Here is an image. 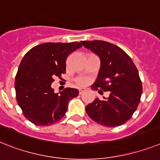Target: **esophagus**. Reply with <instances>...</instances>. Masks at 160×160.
<instances>
[{
    "mask_svg": "<svg viewBox=\"0 0 160 160\" xmlns=\"http://www.w3.org/2000/svg\"><path fill=\"white\" fill-rule=\"evenodd\" d=\"M85 91H86L85 88H80V89H79V94L81 95V94H82L83 92H85Z\"/></svg>",
    "mask_w": 160,
    "mask_h": 160,
    "instance_id": "34e87169",
    "label": "esophagus"
}]
</instances>
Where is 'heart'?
<instances>
[{
    "label": "heart",
    "mask_w": 160,
    "mask_h": 160,
    "mask_svg": "<svg viewBox=\"0 0 160 160\" xmlns=\"http://www.w3.org/2000/svg\"><path fill=\"white\" fill-rule=\"evenodd\" d=\"M76 82H77V83L79 84V85H86V84H87V82H88V79H87V78L80 77L78 78H77Z\"/></svg>",
    "instance_id": "1"
}]
</instances>
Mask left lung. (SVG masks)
Returning <instances> with one entry per match:
<instances>
[{
	"label": "left lung",
	"mask_w": 160,
	"mask_h": 160,
	"mask_svg": "<svg viewBox=\"0 0 160 160\" xmlns=\"http://www.w3.org/2000/svg\"><path fill=\"white\" fill-rule=\"evenodd\" d=\"M81 43L100 60L98 77L91 88L110 92L103 100L96 98L87 104L86 112L94 121L104 126L125 124L137 110L142 91L134 63L121 48L111 43L102 40Z\"/></svg>",
	"instance_id": "1"
}]
</instances>
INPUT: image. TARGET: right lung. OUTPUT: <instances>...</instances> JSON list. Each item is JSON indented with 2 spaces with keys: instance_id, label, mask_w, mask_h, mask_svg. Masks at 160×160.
Here are the masks:
<instances>
[{
  "instance_id": "obj_1",
  "label": "right lung",
  "mask_w": 160,
  "mask_h": 160,
  "mask_svg": "<svg viewBox=\"0 0 160 160\" xmlns=\"http://www.w3.org/2000/svg\"><path fill=\"white\" fill-rule=\"evenodd\" d=\"M81 47L78 42L44 43L23 57L14 87L19 107L31 123L38 126L55 124L65 116L69 101L78 95V90L70 87L55 93L51 85L54 78L65 73L68 56Z\"/></svg>"
}]
</instances>
